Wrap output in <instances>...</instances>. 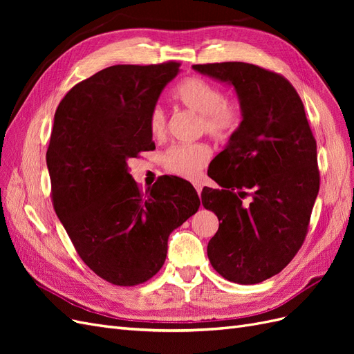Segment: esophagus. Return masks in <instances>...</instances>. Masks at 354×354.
<instances>
[{
	"mask_svg": "<svg viewBox=\"0 0 354 354\" xmlns=\"http://www.w3.org/2000/svg\"><path fill=\"white\" fill-rule=\"evenodd\" d=\"M195 189H196V192H198V195H201V192H202V186H201L199 183H195Z\"/></svg>",
	"mask_w": 354,
	"mask_h": 354,
	"instance_id": "esophagus-1",
	"label": "esophagus"
}]
</instances>
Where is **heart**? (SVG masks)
<instances>
[{
  "label": "heart",
  "instance_id": "obj_1",
  "mask_svg": "<svg viewBox=\"0 0 354 354\" xmlns=\"http://www.w3.org/2000/svg\"><path fill=\"white\" fill-rule=\"evenodd\" d=\"M174 97L185 108L201 115V130L214 140L227 142L243 122V109L238 102L226 100L223 90L209 81L190 77L178 84ZM149 130L153 137L167 133V116L159 104L153 106L147 118ZM211 151L203 143H180L164 153L165 168L176 176L194 180L208 164Z\"/></svg>",
  "mask_w": 354,
  "mask_h": 354
}]
</instances>
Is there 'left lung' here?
I'll list each match as a JSON object with an SVG mask.
<instances>
[{"instance_id": "obj_1", "label": "left lung", "mask_w": 354, "mask_h": 354, "mask_svg": "<svg viewBox=\"0 0 354 354\" xmlns=\"http://www.w3.org/2000/svg\"><path fill=\"white\" fill-rule=\"evenodd\" d=\"M232 84L243 122L212 160L202 205L220 226L208 242L224 279L254 285L279 273L301 248L319 192L316 138L297 90L281 73L243 62L194 65Z\"/></svg>"}]
</instances>
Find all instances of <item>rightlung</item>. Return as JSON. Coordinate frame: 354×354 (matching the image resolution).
<instances>
[{"label": "right lung", "instance_id": "1", "mask_svg": "<svg viewBox=\"0 0 354 354\" xmlns=\"http://www.w3.org/2000/svg\"><path fill=\"white\" fill-rule=\"evenodd\" d=\"M178 68H106L73 85L55 113L46 155L53 207L81 260L112 285L153 277L169 233L201 205L194 186L174 176L143 192L127 164L155 149L149 112Z\"/></svg>", "mask_w": 354, "mask_h": 354}]
</instances>
